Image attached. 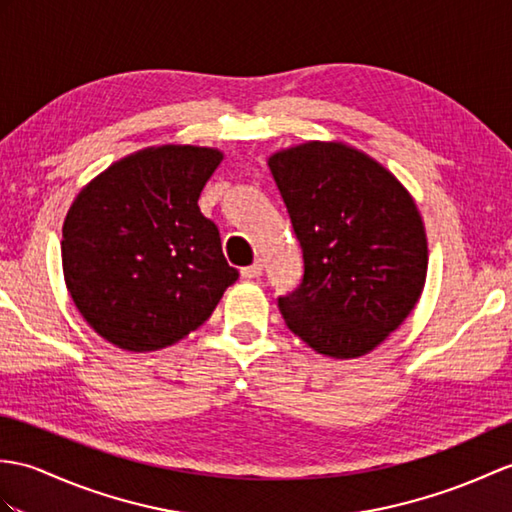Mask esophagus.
I'll return each mask as SVG.
<instances>
[{
	"mask_svg": "<svg viewBox=\"0 0 512 512\" xmlns=\"http://www.w3.org/2000/svg\"><path fill=\"white\" fill-rule=\"evenodd\" d=\"M261 272H264V266H261V261H255L253 266H248V268H242V279H246V281H253V279H259L261 277Z\"/></svg>",
	"mask_w": 512,
	"mask_h": 512,
	"instance_id": "obj_1",
	"label": "esophagus"
}]
</instances>
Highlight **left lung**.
<instances>
[{"label": "left lung", "instance_id": "left-lung-1", "mask_svg": "<svg viewBox=\"0 0 512 512\" xmlns=\"http://www.w3.org/2000/svg\"><path fill=\"white\" fill-rule=\"evenodd\" d=\"M303 251V281L281 296L285 325L334 360L371 353L410 316L427 277V237L399 178L342 141L268 157Z\"/></svg>", "mask_w": 512, "mask_h": 512}]
</instances>
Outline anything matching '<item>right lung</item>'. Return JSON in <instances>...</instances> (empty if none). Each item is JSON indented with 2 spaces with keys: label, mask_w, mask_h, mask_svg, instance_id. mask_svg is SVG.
I'll use <instances>...</instances> for the list:
<instances>
[{
  "label": "right lung",
  "mask_w": 512,
  "mask_h": 512,
  "mask_svg": "<svg viewBox=\"0 0 512 512\" xmlns=\"http://www.w3.org/2000/svg\"><path fill=\"white\" fill-rule=\"evenodd\" d=\"M224 154L150 146L115 161L71 202L63 275L93 331L124 351L183 340L216 310L237 270L198 198Z\"/></svg>",
  "instance_id": "add662e5"
}]
</instances>
